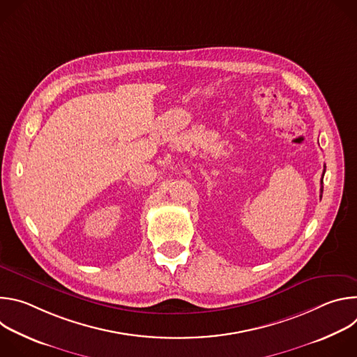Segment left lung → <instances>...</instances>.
Here are the masks:
<instances>
[{"instance_id": "8db88e82", "label": "left lung", "mask_w": 357, "mask_h": 357, "mask_svg": "<svg viewBox=\"0 0 357 357\" xmlns=\"http://www.w3.org/2000/svg\"><path fill=\"white\" fill-rule=\"evenodd\" d=\"M324 174H325V171H324ZM322 178H324V176H322ZM322 183H324V182H322V181H321V185H322ZM322 190H324V188H322V186H321V197H322Z\"/></svg>"}]
</instances>
